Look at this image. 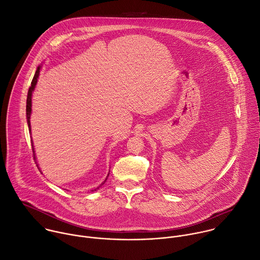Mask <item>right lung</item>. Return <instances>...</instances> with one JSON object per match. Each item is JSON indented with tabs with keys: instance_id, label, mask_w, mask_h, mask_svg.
I'll use <instances>...</instances> for the list:
<instances>
[{
	"instance_id": "1",
	"label": "right lung",
	"mask_w": 260,
	"mask_h": 260,
	"mask_svg": "<svg viewBox=\"0 0 260 260\" xmlns=\"http://www.w3.org/2000/svg\"><path fill=\"white\" fill-rule=\"evenodd\" d=\"M40 69H41V67H39V68L37 69V71H36V74H35L34 79H32V81H31V86H30L29 89H28L27 99H26V119H27V125H28L29 131H30V121H29V119H30V113H31V94H32V91H34V89H35V87H36V84H37V82H38V78H39V74H40ZM32 151H34V146H32ZM34 152H35V151H34ZM34 158H35V161H36L35 153H34ZM37 166H38V165H37ZM102 184H103V183H102ZM96 189H98V187L95 188V189H92V191H94V190H96Z\"/></svg>"
}]
</instances>
